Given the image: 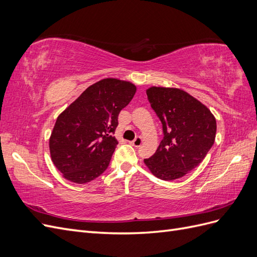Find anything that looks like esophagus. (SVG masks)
<instances>
[{
	"label": "esophagus",
	"instance_id": "34e87169",
	"mask_svg": "<svg viewBox=\"0 0 257 257\" xmlns=\"http://www.w3.org/2000/svg\"><path fill=\"white\" fill-rule=\"evenodd\" d=\"M142 144H143V139H142V137H139V136L136 137L133 142H131V145L134 146V147H141Z\"/></svg>",
	"mask_w": 257,
	"mask_h": 257
}]
</instances>
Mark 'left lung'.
Masks as SVG:
<instances>
[{"instance_id":"obj_1","label":"left lung","mask_w":257,"mask_h":257,"mask_svg":"<svg viewBox=\"0 0 257 257\" xmlns=\"http://www.w3.org/2000/svg\"><path fill=\"white\" fill-rule=\"evenodd\" d=\"M146 93L164 137L145 164L161 180H175L203 162L213 146L216 121L205 105L180 89L152 87Z\"/></svg>"}]
</instances>
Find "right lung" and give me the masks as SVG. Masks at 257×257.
<instances>
[{
  "label": "right lung",
  "instance_id": "obj_1",
  "mask_svg": "<svg viewBox=\"0 0 257 257\" xmlns=\"http://www.w3.org/2000/svg\"><path fill=\"white\" fill-rule=\"evenodd\" d=\"M136 92L131 82L107 78L82 92L62 112L49 141L54 166L67 180L83 184L109 166L118 142V115Z\"/></svg>",
  "mask_w": 257,
  "mask_h": 257
}]
</instances>
